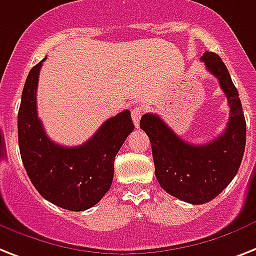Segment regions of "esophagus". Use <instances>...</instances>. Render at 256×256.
Masks as SVG:
<instances>
[{
    "mask_svg": "<svg viewBox=\"0 0 256 256\" xmlns=\"http://www.w3.org/2000/svg\"><path fill=\"white\" fill-rule=\"evenodd\" d=\"M143 114V109L142 108H134V109L132 110V121H134L135 126L136 128H139V121H140V117H142Z\"/></svg>",
    "mask_w": 256,
    "mask_h": 256,
    "instance_id": "esophagus-1",
    "label": "esophagus"
}]
</instances>
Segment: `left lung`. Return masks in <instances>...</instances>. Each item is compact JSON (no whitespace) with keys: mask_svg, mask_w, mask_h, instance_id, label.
I'll return each instance as SVG.
<instances>
[{"mask_svg":"<svg viewBox=\"0 0 256 256\" xmlns=\"http://www.w3.org/2000/svg\"><path fill=\"white\" fill-rule=\"evenodd\" d=\"M201 60L228 97L230 117L224 132L206 144L194 146L182 140L156 114H144L139 124L151 142L155 176L162 188L194 205L209 202L229 186L246 146V121L229 70L214 52L205 51Z\"/></svg>","mask_w":256,"mask_h":256,"instance_id":"left-lung-1","label":"left lung"}]
</instances>
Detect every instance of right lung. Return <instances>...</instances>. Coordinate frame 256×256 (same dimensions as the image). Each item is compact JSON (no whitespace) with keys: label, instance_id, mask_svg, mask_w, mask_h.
<instances>
[{"label":"right lung","instance_id":"1","mask_svg":"<svg viewBox=\"0 0 256 256\" xmlns=\"http://www.w3.org/2000/svg\"><path fill=\"white\" fill-rule=\"evenodd\" d=\"M46 58L31 68L18 112V143L24 170L40 196L72 212L86 210L110 189L114 159L134 130L130 110L101 124L92 138L76 147L54 143L36 112L39 72Z\"/></svg>","mask_w":256,"mask_h":256}]
</instances>
